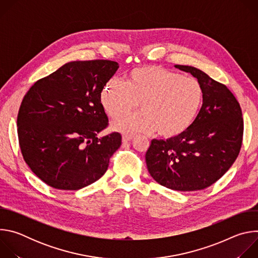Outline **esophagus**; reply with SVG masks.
Returning <instances> with one entry per match:
<instances>
[{"label":"esophagus","mask_w":258,"mask_h":258,"mask_svg":"<svg viewBox=\"0 0 258 258\" xmlns=\"http://www.w3.org/2000/svg\"><path fill=\"white\" fill-rule=\"evenodd\" d=\"M134 138H135V136H133V135H123V136H122V142H123V143L131 142Z\"/></svg>","instance_id":"1"}]
</instances>
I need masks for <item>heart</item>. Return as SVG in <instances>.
<instances>
[{
	"instance_id": "1",
	"label": "heart",
	"mask_w": 258,
	"mask_h": 258,
	"mask_svg": "<svg viewBox=\"0 0 258 258\" xmlns=\"http://www.w3.org/2000/svg\"><path fill=\"white\" fill-rule=\"evenodd\" d=\"M202 85L193 78L155 65L133 69L124 83L109 80L100 100L111 118L130 112L139 102L141 111L115 119L112 128L124 134L152 133L174 138L194 122L203 104Z\"/></svg>"
}]
</instances>
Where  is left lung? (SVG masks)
Listing matches in <instances>:
<instances>
[{"label":"left lung","mask_w":258,"mask_h":258,"mask_svg":"<svg viewBox=\"0 0 258 258\" xmlns=\"http://www.w3.org/2000/svg\"><path fill=\"white\" fill-rule=\"evenodd\" d=\"M174 67L191 73L202 85L203 104L185 133L166 141H151L146 164L161 186L181 192L202 190L222 177L239 155L242 110L232 92L202 70L188 65Z\"/></svg>","instance_id":"8db88e82"}]
</instances>
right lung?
Instances as JSON below:
<instances>
[{
    "label": "right lung",
    "mask_w": 258,
    "mask_h": 258,
    "mask_svg": "<svg viewBox=\"0 0 258 258\" xmlns=\"http://www.w3.org/2000/svg\"><path fill=\"white\" fill-rule=\"evenodd\" d=\"M118 67L110 60L68 62L24 96L17 116L20 150L50 187L80 190L106 172L121 136L98 138L108 125L100 95Z\"/></svg>",
    "instance_id": "obj_1"
}]
</instances>
